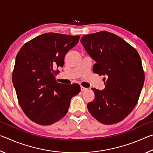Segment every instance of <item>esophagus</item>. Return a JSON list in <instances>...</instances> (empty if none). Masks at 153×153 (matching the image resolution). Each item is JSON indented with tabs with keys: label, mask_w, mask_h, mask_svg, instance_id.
<instances>
[{
	"label": "esophagus",
	"mask_w": 153,
	"mask_h": 153,
	"mask_svg": "<svg viewBox=\"0 0 153 153\" xmlns=\"http://www.w3.org/2000/svg\"><path fill=\"white\" fill-rule=\"evenodd\" d=\"M80 89H81V91H82V92H84V91H86V90H87V88H84V87H83V86H80Z\"/></svg>",
	"instance_id": "obj_1"
}]
</instances>
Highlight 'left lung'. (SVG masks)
Listing matches in <instances>:
<instances>
[{
    "instance_id": "1",
    "label": "left lung",
    "mask_w": 153,
    "mask_h": 153,
    "mask_svg": "<svg viewBox=\"0 0 153 153\" xmlns=\"http://www.w3.org/2000/svg\"><path fill=\"white\" fill-rule=\"evenodd\" d=\"M80 42L96 62L93 72L105 76L104 89L92 88L95 97L88 103V109L103 124L120 122L135 107L144 85L139 54L126 41L107 31L83 36Z\"/></svg>"
}]
</instances>
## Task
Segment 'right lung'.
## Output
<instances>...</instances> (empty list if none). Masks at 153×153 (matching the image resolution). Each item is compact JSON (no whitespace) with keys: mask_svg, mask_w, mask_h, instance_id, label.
Listing matches in <instances>:
<instances>
[{"mask_svg":"<svg viewBox=\"0 0 153 153\" xmlns=\"http://www.w3.org/2000/svg\"><path fill=\"white\" fill-rule=\"evenodd\" d=\"M79 36L46 33L25 43L17 53L13 83L19 105L33 122L51 125L66 115L79 84H59L56 67L78 42Z\"/></svg>","mask_w":153,"mask_h":153,"instance_id":"right-lung-1","label":"right lung"}]
</instances>
